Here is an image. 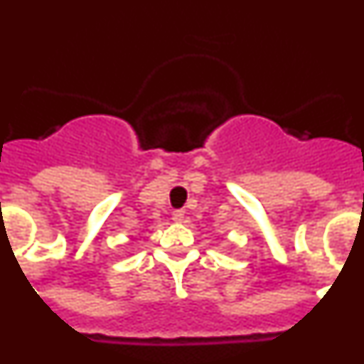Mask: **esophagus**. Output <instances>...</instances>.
Returning a JSON list of instances; mask_svg holds the SVG:
<instances>
[{"instance_id": "obj_1", "label": "esophagus", "mask_w": 364, "mask_h": 364, "mask_svg": "<svg viewBox=\"0 0 364 364\" xmlns=\"http://www.w3.org/2000/svg\"><path fill=\"white\" fill-rule=\"evenodd\" d=\"M184 217H186V211L184 210H175V211H173V220H175V222L184 220Z\"/></svg>"}]
</instances>
